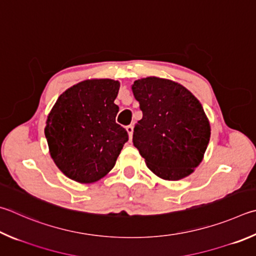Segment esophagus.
Segmentation results:
<instances>
[{
	"label": "esophagus",
	"instance_id": "obj_1",
	"mask_svg": "<svg viewBox=\"0 0 256 256\" xmlns=\"http://www.w3.org/2000/svg\"><path fill=\"white\" fill-rule=\"evenodd\" d=\"M126 131H128V133L130 138H132V136H133V125H132V124H131V125H128V126H126Z\"/></svg>",
	"mask_w": 256,
	"mask_h": 256
}]
</instances>
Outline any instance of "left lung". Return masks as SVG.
<instances>
[{"mask_svg":"<svg viewBox=\"0 0 256 256\" xmlns=\"http://www.w3.org/2000/svg\"><path fill=\"white\" fill-rule=\"evenodd\" d=\"M132 90L143 114L134 126L133 144L148 168L166 180L189 176L210 138L202 104L180 84L156 77L136 80Z\"/></svg>","mask_w":256,"mask_h":256,"instance_id":"left-lung-1","label":"left lung"}]
</instances>
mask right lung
Returning <instances> with one entry per match:
<instances>
[{
	"instance_id": "add662e5",
	"label": "right lung",
	"mask_w": 256,
	"mask_h": 256,
	"mask_svg": "<svg viewBox=\"0 0 256 256\" xmlns=\"http://www.w3.org/2000/svg\"><path fill=\"white\" fill-rule=\"evenodd\" d=\"M120 82H82L59 96L48 116L44 136L56 166L70 178L90 184L108 174L128 141L115 122Z\"/></svg>"
}]
</instances>
